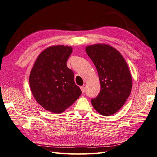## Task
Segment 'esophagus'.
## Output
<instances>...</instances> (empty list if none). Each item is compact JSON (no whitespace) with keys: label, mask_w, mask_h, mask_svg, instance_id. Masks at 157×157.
Instances as JSON below:
<instances>
[{"label":"esophagus","mask_w":157,"mask_h":157,"mask_svg":"<svg viewBox=\"0 0 157 157\" xmlns=\"http://www.w3.org/2000/svg\"><path fill=\"white\" fill-rule=\"evenodd\" d=\"M80 89H81L82 93L84 94V92H85V88H84V86H80Z\"/></svg>","instance_id":"esophagus-1"}]
</instances>
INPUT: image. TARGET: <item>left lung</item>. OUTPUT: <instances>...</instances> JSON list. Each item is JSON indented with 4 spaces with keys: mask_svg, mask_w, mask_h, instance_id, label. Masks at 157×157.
I'll list each match as a JSON object with an SVG mask.
<instances>
[{
    "mask_svg": "<svg viewBox=\"0 0 157 157\" xmlns=\"http://www.w3.org/2000/svg\"><path fill=\"white\" fill-rule=\"evenodd\" d=\"M86 52L98 71L100 92L91 102L103 116L117 113L125 103L132 90V77L124 58L113 47L107 44L87 46Z\"/></svg>",
    "mask_w": 157,
    "mask_h": 157,
    "instance_id": "obj_1",
    "label": "left lung"
}]
</instances>
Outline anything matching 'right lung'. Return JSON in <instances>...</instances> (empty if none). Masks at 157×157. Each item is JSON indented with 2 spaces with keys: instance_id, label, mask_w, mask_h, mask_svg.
<instances>
[{
  "instance_id": "add662e5",
  "label": "right lung",
  "mask_w": 157,
  "mask_h": 157,
  "mask_svg": "<svg viewBox=\"0 0 157 157\" xmlns=\"http://www.w3.org/2000/svg\"><path fill=\"white\" fill-rule=\"evenodd\" d=\"M72 48L58 45L46 48L38 57L31 71L29 84L36 101L47 111L60 113L81 95L67 66Z\"/></svg>"
}]
</instances>
